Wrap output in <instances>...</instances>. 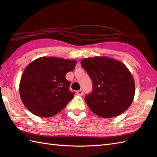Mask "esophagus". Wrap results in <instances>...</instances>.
<instances>
[{"instance_id":"obj_1","label":"esophagus","mask_w":157,"mask_h":157,"mask_svg":"<svg viewBox=\"0 0 157 157\" xmlns=\"http://www.w3.org/2000/svg\"><path fill=\"white\" fill-rule=\"evenodd\" d=\"M77 94H78V95H79V96L83 95V90H82V89L78 90L77 91Z\"/></svg>"}]
</instances>
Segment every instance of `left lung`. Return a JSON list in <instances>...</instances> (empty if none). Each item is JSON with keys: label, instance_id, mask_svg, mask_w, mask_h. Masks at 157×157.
Masks as SVG:
<instances>
[{"label": "left lung", "instance_id": "obj_1", "mask_svg": "<svg viewBox=\"0 0 157 157\" xmlns=\"http://www.w3.org/2000/svg\"><path fill=\"white\" fill-rule=\"evenodd\" d=\"M81 65L93 81V92L85 98L88 106L103 118L117 117L132 104L135 85L126 65L117 59L96 56L82 59Z\"/></svg>", "mask_w": 157, "mask_h": 157}]
</instances>
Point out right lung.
Returning <instances> with one entry per match:
<instances>
[{
	"instance_id": "right-lung-1",
	"label": "right lung",
	"mask_w": 157,
	"mask_h": 157,
	"mask_svg": "<svg viewBox=\"0 0 157 157\" xmlns=\"http://www.w3.org/2000/svg\"><path fill=\"white\" fill-rule=\"evenodd\" d=\"M76 64L74 59L41 57L28 64L19 85L25 107L41 117H51L63 110L75 95L65 76Z\"/></svg>"
}]
</instances>
